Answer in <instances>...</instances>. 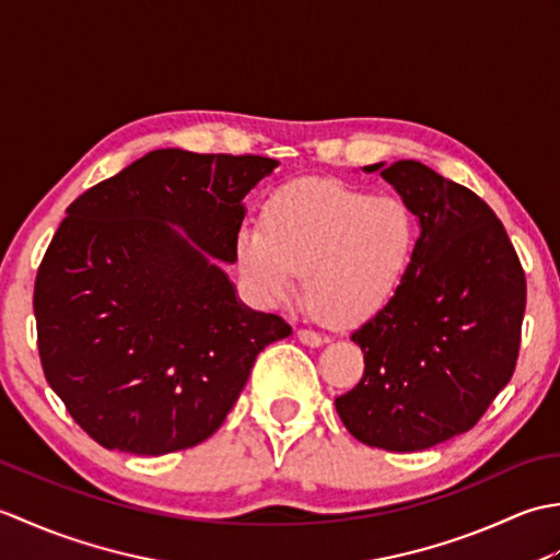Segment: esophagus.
Instances as JSON below:
<instances>
[{
  "label": "esophagus",
  "instance_id": "obj_1",
  "mask_svg": "<svg viewBox=\"0 0 560 560\" xmlns=\"http://www.w3.org/2000/svg\"><path fill=\"white\" fill-rule=\"evenodd\" d=\"M295 337H299L305 347H323L325 343V337L317 335V331H313V329H299L295 331Z\"/></svg>",
  "mask_w": 560,
  "mask_h": 560
}]
</instances>
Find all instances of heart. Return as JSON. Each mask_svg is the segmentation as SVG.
Here are the masks:
<instances>
[{
    "mask_svg": "<svg viewBox=\"0 0 560 560\" xmlns=\"http://www.w3.org/2000/svg\"><path fill=\"white\" fill-rule=\"evenodd\" d=\"M413 247L416 223L404 201L339 180H301L267 201L261 231H241L235 255L259 299L287 301L303 273L311 311L353 325L395 295Z\"/></svg>",
    "mask_w": 560,
    "mask_h": 560,
    "instance_id": "b5f03b06",
    "label": "heart"
}]
</instances>
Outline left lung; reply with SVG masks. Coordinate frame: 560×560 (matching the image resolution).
I'll list each match as a JSON object with an SVG mask.
<instances>
[{
	"instance_id": "1",
	"label": "left lung",
	"mask_w": 560,
	"mask_h": 560,
	"mask_svg": "<svg viewBox=\"0 0 560 560\" xmlns=\"http://www.w3.org/2000/svg\"><path fill=\"white\" fill-rule=\"evenodd\" d=\"M395 185L421 235L399 289L351 339L361 383L337 413L361 443L416 452L471 431L515 373L525 269L493 209L419 161L368 165Z\"/></svg>"
}]
</instances>
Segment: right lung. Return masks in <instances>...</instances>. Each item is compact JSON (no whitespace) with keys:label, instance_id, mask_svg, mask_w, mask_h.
<instances>
[{"label":"right lung","instance_id":"1","mask_svg":"<svg viewBox=\"0 0 560 560\" xmlns=\"http://www.w3.org/2000/svg\"><path fill=\"white\" fill-rule=\"evenodd\" d=\"M277 165L159 149L67 207L33 313L45 380L98 445L165 455L205 443L259 351L291 335L281 315L237 303L207 257L237 259L241 201Z\"/></svg>","mask_w":560,"mask_h":560}]
</instances>
